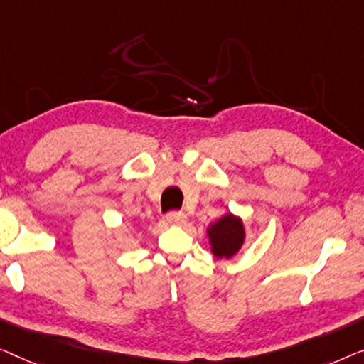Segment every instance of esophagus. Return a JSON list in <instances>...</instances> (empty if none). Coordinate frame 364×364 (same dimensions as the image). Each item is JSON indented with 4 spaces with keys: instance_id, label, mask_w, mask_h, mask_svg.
<instances>
[{
    "instance_id": "obj_1",
    "label": "esophagus",
    "mask_w": 364,
    "mask_h": 364,
    "mask_svg": "<svg viewBox=\"0 0 364 364\" xmlns=\"http://www.w3.org/2000/svg\"><path fill=\"white\" fill-rule=\"evenodd\" d=\"M166 223L170 226H184L188 223V218L184 213H170L166 216Z\"/></svg>"
}]
</instances>
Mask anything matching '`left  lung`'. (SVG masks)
<instances>
[{
	"mask_svg": "<svg viewBox=\"0 0 364 364\" xmlns=\"http://www.w3.org/2000/svg\"><path fill=\"white\" fill-rule=\"evenodd\" d=\"M211 254L216 259H232L245 242V228L240 216L228 213L206 229Z\"/></svg>",
	"mask_w": 364,
	"mask_h": 364,
	"instance_id": "8db88e82",
	"label": "left lung"
}]
</instances>
